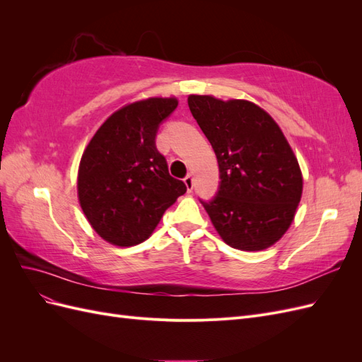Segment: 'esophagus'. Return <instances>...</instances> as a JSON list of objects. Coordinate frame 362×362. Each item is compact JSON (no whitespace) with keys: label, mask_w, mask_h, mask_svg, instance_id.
Segmentation results:
<instances>
[{"label":"esophagus","mask_w":362,"mask_h":362,"mask_svg":"<svg viewBox=\"0 0 362 362\" xmlns=\"http://www.w3.org/2000/svg\"><path fill=\"white\" fill-rule=\"evenodd\" d=\"M184 182H185V187H187V190L192 192L193 190V177H192V173H189L187 177L184 178Z\"/></svg>","instance_id":"34e87169"}]
</instances>
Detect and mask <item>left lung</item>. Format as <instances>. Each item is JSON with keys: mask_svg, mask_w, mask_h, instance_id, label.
<instances>
[{"mask_svg": "<svg viewBox=\"0 0 362 362\" xmlns=\"http://www.w3.org/2000/svg\"><path fill=\"white\" fill-rule=\"evenodd\" d=\"M196 122L216 152L218 189L201 201L223 242L261 250L284 235L302 194V173L281 128L249 101L189 96Z\"/></svg>", "mask_w": 362, "mask_h": 362, "instance_id": "1", "label": "left lung"}]
</instances>
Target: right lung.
Here are the masks:
<instances>
[{"instance_id":"obj_1","label":"right lung","mask_w":362,"mask_h":362,"mask_svg":"<svg viewBox=\"0 0 362 362\" xmlns=\"http://www.w3.org/2000/svg\"><path fill=\"white\" fill-rule=\"evenodd\" d=\"M175 98H149L120 108L87 145L78 170V198L87 221L108 243L139 245L187 187L170 177L157 149L160 125Z\"/></svg>"}]
</instances>
